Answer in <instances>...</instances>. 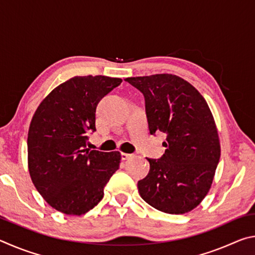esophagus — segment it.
<instances>
[{
  "label": "esophagus",
  "mask_w": 255,
  "mask_h": 255,
  "mask_svg": "<svg viewBox=\"0 0 255 255\" xmlns=\"http://www.w3.org/2000/svg\"><path fill=\"white\" fill-rule=\"evenodd\" d=\"M131 156H132L131 154H127V153H122V154H120V157H122L123 161H125V159H128V158H130Z\"/></svg>",
  "instance_id": "34e87169"
}]
</instances>
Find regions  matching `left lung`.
I'll list each match as a JSON object with an SVG mask.
<instances>
[{"label":"left lung","mask_w":255,"mask_h":255,"mask_svg":"<svg viewBox=\"0 0 255 255\" xmlns=\"http://www.w3.org/2000/svg\"><path fill=\"white\" fill-rule=\"evenodd\" d=\"M144 94L152 135L166 133L161 158H147L149 172L137 183L140 197L166 214H184L200 204L221 157L217 128L204 97L172 74L127 77Z\"/></svg>","instance_id":"8db88e82"}]
</instances>
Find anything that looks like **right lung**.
<instances>
[{
	"mask_svg": "<svg viewBox=\"0 0 255 255\" xmlns=\"http://www.w3.org/2000/svg\"><path fill=\"white\" fill-rule=\"evenodd\" d=\"M102 75L75 76L55 88L37 108L28 132V165L34 187L56 210L88 213L119 169V152L86 148L101 99L122 83Z\"/></svg>",
	"mask_w": 255,
	"mask_h": 255,
	"instance_id": "1",
	"label": "right lung"
}]
</instances>
